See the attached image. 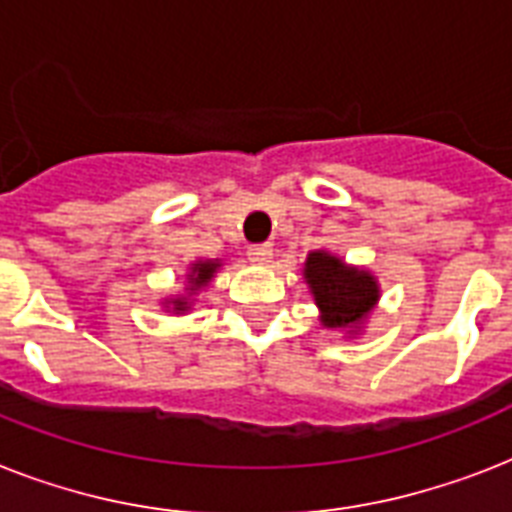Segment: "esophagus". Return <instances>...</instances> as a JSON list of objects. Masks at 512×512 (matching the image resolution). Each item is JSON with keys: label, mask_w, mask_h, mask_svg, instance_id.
Segmentation results:
<instances>
[{"label": "esophagus", "mask_w": 512, "mask_h": 512, "mask_svg": "<svg viewBox=\"0 0 512 512\" xmlns=\"http://www.w3.org/2000/svg\"><path fill=\"white\" fill-rule=\"evenodd\" d=\"M249 260L257 265H268L273 257V247L271 244H255V247H249Z\"/></svg>", "instance_id": "esophagus-1"}]
</instances>
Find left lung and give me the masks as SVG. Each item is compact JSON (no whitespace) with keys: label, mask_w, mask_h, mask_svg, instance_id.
<instances>
[{"label":"left lung","mask_w":512,"mask_h":512,"mask_svg":"<svg viewBox=\"0 0 512 512\" xmlns=\"http://www.w3.org/2000/svg\"><path fill=\"white\" fill-rule=\"evenodd\" d=\"M303 276L319 305L321 324L327 329L358 332L380 300V284L372 273L345 265L327 249H316L308 255Z\"/></svg>","instance_id":"left-lung-1"}]
</instances>
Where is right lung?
Listing matches in <instances>:
<instances>
[{
  "label": "right lung",
  "mask_w": 512,
  "mask_h": 512,
  "mask_svg": "<svg viewBox=\"0 0 512 512\" xmlns=\"http://www.w3.org/2000/svg\"><path fill=\"white\" fill-rule=\"evenodd\" d=\"M217 268H220V263H217V260H196V263L191 265V273H188V289H191V292H199L201 287H207L209 281H212V276L217 273ZM167 305H172V311L175 313H183L191 308L188 297H175V300H167Z\"/></svg>",
  "instance_id": "add662e5"
}]
</instances>
